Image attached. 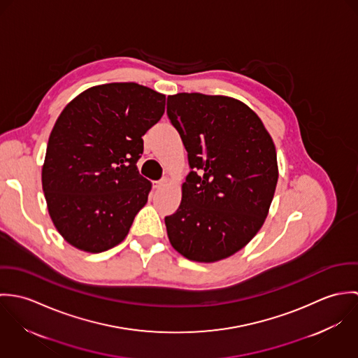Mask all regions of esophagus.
<instances>
[{"instance_id":"34e87169","label":"esophagus","mask_w":358,"mask_h":358,"mask_svg":"<svg viewBox=\"0 0 358 358\" xmlns=\"http://www.w3.org/2000/svg\"><path fill=\"white\" fill-rule=\"evenodd\" d=\"M166 182H168V179H166V178H162V179H159L158 182H155L154 187H155V189H161V187H164V186L166 185Z\"/></svg>"}]
</instances>
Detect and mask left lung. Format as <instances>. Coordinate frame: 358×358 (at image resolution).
<instances>
[{
	"mask_svg": "<svg viewBox=\"0 0 358 358\" xmlns=\"http://www.w3.org/2000/svg\"><path fill=\"white\" fill-rule=\"evenodd\" d=\"M166 114L187 152L182 203L165 216L172 247L216 262L245 247L262 227L277 186L274 143L255 113L219 95L168 96Z\"/></svg>",
	"mask_w": 358,
	"mask_h": 358,
	"instance_id": "1",
	"label": "left lung"
}]
</instances>
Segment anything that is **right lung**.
Segmentation results:
<instances>
[{
  "label": "right lung",
  "mask_w": 358,
  "mask_h": 358,
  "mask_svg": "<svg viewBox=\"0 0 358 358\" xmlns=\"http://www.w3.org/2000/svg\"><path fill=\"white\" fill-rule=\"evenodd\" d=\"M165 110V96L135 83L94 87L69 103L55 122L43 190L62 237L87 252H103L128 234L148 203L152 183L136 162L142 136Z\"/></svg>",
  "instance_id": "add662e5"
}]
</instances>
